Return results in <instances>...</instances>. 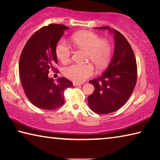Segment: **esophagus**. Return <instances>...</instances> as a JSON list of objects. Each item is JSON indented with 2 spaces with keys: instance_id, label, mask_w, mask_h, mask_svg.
I'll use <instances>...</instances> for the list:
<instances>
[{
  "instance_id": "esophagus-1",
  "label": "esophagus",
  "mask_w": 160,
  "mask_h": 160,
  "mask_svg": "<svg viewBox=\"0 0 160 160\" xmlns=\"http://www.w3.org/2000/svg\"><path fill=\"white\" fill-rule=\"evenodd\" d=\"M82 85V84L80 83V82H73V85L74 86H78V85Z\"/></svg>"
}]
</instances>
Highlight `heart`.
I'll return each instance as SVG.
<instances>
[{"label": "heart", "mask_w": 160, "mask_h": 160, "mask_svg": "<svg viewBox=\"0 0 160 160\" xmlns=\"http://www.w3.org/2000/svg\"><path fill=\"white\" fill-rule=\"evenodd\" d=\"M72 41L77 47L88 50L87 59L91 61L99 69H103L110 62L113 48L109 41L102 39L92 32L85 31L74 34ZM56 54L61 62L66 63L70 60L72 48L63 39H61L56 47ZM63 75L74 82H81L94 74L92 63L72 64L63 69Z\"/></svg>", "instance_id": "b5f03b06"}]
</instances>
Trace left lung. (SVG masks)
Here are the masks:
<instances>
[{
    "instance_id": "8db88e82",
    "label": "left lung",
    "mask_w": 160,
    "mask_h": 160,
    "mask_svg": "<svg viewBox=\"0 0 160 160\" xmlns=\"http://www.w3.org/2000/svg\"><path fill=\"white\" fill-rule=\"evenodd\" d=\"M114 34V53L104 73L90 80L94 90L88 97L90 109L97 114H107L122 107L133 92L137 82V63L133 51L125 37L109 27Z\"/></svg>"
}]
</instances>
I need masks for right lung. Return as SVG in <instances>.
Masks as SVG:
<instances>
[{
  "instance_id": "right-lung-1",
  "label": "right lung",
  "mask_w": 160,
  "mask_h": 160,
  "mask_svg": "<svg viewBox=\"0 0 160 160\" xmlns=\"http://www.w3.org/2000/svg\"><path fill=\"white\" fill-rule=\"evenodd\" d=\"M68 29L58 24L43 27L32 35L21 53L19 72L22 85L28 99L39 109L53 110L62 106L65 90L72 85L66 78H58L55 83L48 76L51 70L57 71L56 47Z\"/></svg>"
}]
</instances>
